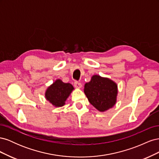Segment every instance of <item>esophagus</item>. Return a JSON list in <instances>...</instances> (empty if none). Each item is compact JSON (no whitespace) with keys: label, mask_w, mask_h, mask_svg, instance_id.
<instances>
[{"label":"esophagus","mask_w":159,"mask_h":159,"mask_svg":"<svg viewBox=\"0 0 159 159\" xmlns=\"http://www.w3.org/2000/svg\"><path fill=\"white\" fill-rule=\"evenodd\" d=\"M74 84V86L76 88H80L81 87V83L79 82V81H75Z\"/></svg>","instance_id":"esophagus-1"}]
</instances>
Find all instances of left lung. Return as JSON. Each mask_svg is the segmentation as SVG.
I'll return each instance as SVG.
<instances>
[{
    "label": "left lung",
    "instance_id": "8db88e82",
    "mask_svg": "<svg viewBox=\"0 0 159 159\" xmlns=\"http://www.w3.org/2000/svg\"><path fill=\"white\" fill-rule=\"evenodd\" d=\"M84 93L89 103L103 112L116 103L117 85L112 80L95 75L89 82L85 84Z\"/></svg>",
    "mask_w": 159,
    "mask_h": 159
}]
</instances>
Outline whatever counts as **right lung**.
<instances>
[{
    "mask_svg": "<svg viewBox=\"0 0 159 159\" xmlns=\"http://www.w3.org/2000/svg\"><path fill=\"white\" fill-rule=\"evenodd\" d=\"M73 89L71 84L57 80L46 90V98L54 106L61 107L65 104L66 100Z\"/></svg>",
    "mask_w": 159,
    "mask_h": 159,
    "instance_id": "1",
    "label": "right lung"
}]
</instances>
